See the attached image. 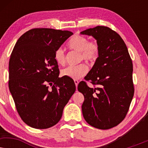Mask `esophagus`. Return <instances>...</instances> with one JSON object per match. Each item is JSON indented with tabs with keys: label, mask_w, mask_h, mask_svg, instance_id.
Segmentation results:
<instances>
[{
	"label": "esophagus",
	"mask_w": 148,
	"mask_h": 148,
	"mask_svg": "<svg viewBox=\"0 0 148 148\" xmlns=\"http://www.w3.org/2000/svg\"><path fill=\"white\" fill-rule=\"evenodd\" d=\"M74 82H75V86L77 87L78 86V84H79V81L78 80H74Z\"/></svg>",
	"instance_id": "1"
}]
</instances>
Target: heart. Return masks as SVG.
Listing matches in <instances>:
<instances>
[{
	"label": "heart",
	"instance_id": "b5f03b06",
	"mask_svg": "<svg viewBox=\"0 0 148 148\" xmlns=\"http://www.w3.org/2000/svg\"><path fill=\"white\" fill-rule=\"evenodd\" d=\"M68 47L73 50L80 53V60H84L92 62L98 58L100 54V46L96 42H89V39L85 36L76 35L69 40ZM54 59L57 64L62 65L65 63V54L62 48L56 50ZM88 67L86 64H80L77 66H69L61 71L62 76H66L73 79H79L88 73Z\"/></svg>",
	"mask_w": 148,
	"mask_h": 148
}]
</instances>
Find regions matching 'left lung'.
Here are the masks:
<instances>
[{"label":"left lung","mask_w":148,"mask_h":148,"mask_svg":"<svg viewBox=\"0 0 148 148\" xmlns=\"http://www.w3.org/2000/svg\"><path fill=\"white\" fill-rule=\"evenodd\" d=\"M96 40L100 46L98 58L78 85L84 96L83 116L91 126L100 129L112 128L126 116L134 94L133 63L127 46L116 32L105 26H96L81 32Z\"/></svg>","instance_id":"8db88e82"}]
</instances>
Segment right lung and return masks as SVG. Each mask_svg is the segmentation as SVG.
<instances>
[{
    "label": "right lung",
    "instance_id": "add662e5",
    "mask_svg": "<svg viewBox=\"0 0 148 148\" xmlns=\"http://www.w3.org/2000/svg\"><path fill=\"white\" fill-rule=\"evenodd\" d=\"M73 34L35 28L16 42L9 60V88L20 117L29 127L42 129L55 125L75 92L71 78L58 77L54 59L56 50Z\"/></svg>",
    "mask_w": 148,
    "mask_h": 148
}]
</instances>
